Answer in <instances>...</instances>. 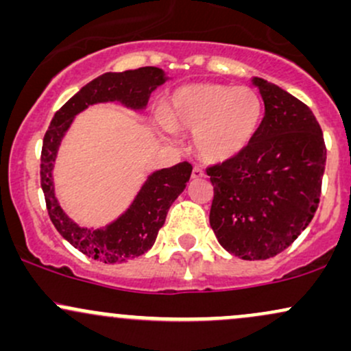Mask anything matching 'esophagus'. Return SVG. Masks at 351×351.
Listing matches in <instances>:
<instances>
[{
  "mask_svg": "<svg viewBox=\"0 0 351 351\" xmlns=\"http://www.w3.org/2000/svg\"><path fill=\"white\" fill-rule=\"evenodd\" d=\"M191 178H193V180L204 178V171H203V168H199V167H195V168H193V171H191Z\"/></svg>",
  "mask_w": 351,
  "mask_h": 351,
  "instance_id": "34e87169",
  "label": "esophagus"
}]
</instances>
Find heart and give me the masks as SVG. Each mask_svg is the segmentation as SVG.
Masks as SVG:
<instances>
[{
  "mask_svg": "<svg viewBox=\"0 0 351 351\" xmlns=\"http://www.w3.org/2000/svg\"><path fill=\"white\" fill-rule=\"evenodd\" d=\"M263 114V100L254 88L199 82L173 92L156 127L163 134H195L193 142L201 158L223 163L252 143Z\"/></svg>",
  "mask_w": 351,
  "mask_h": 351,
  "instance_id": "1",
  "label": "heart"
}]
</instances>
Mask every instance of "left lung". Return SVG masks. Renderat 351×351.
Masks as SVG:
<instances>
[{"label":"left lung","mask_w":351,"mask_h":351,"mask_svg":"<svg viewBox=\"0 0 351 351\" xmlns=\"http://www.w3.org/2000/svg\"><path fill=\"white\" fill-rule=\"evenodd\" d=\"M265 114L252 143L209 167V224L232 256L261 261L287 249L320 203L327 148L312 110L276 84L254 77Z\"/></svg>","instance_id":"8db88e82"}]
</instances>
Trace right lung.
Returning a JSON list of instances; mask_svg holds the SVG:
<instances>
[{"label":"right lung","instance_id":"add662e5","mask_svg":"<svg viewBox=\"0 0 351 351\" xmlns=\"http://www.w3.org/2000/svg\"><path fill=\"white\" fill-rule=\"evenodd\" d=\"M165 72L158 67H140L135 71L107 72L84 86L52 117L43 140L41 188L49 217L59 234L86 256L100 263L115 264L142 256L155 244L167 213L186 188L193 167L188 162L152 173L135 196L130 208L106 228L87 229L75 224L60 208L54 193L56 155L74 117L88 106L100 102H120L122 106L143 110L156 87L165 84Z\"/></svg>","mask_w":351,"mask_h":351}]
</instances>
